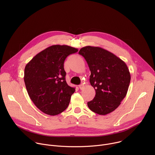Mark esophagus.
<instances>
[{
    "label": "esophagus",
    "instance_id": "34e87169",
    "mask_svg": "<svg viewBox=\"0 0 155 155\" xmlns=\"http://www.w3.org/2000/svg\"><path fill=\"white\" fill-rule=\"evenodd\" d=\"M79 88L80 90H82V89H83V87H84V85L83 84H80L79 86Z\"/></svg>",
    "mask_w": 155,
    "mask_h": 155
}]
</instances>
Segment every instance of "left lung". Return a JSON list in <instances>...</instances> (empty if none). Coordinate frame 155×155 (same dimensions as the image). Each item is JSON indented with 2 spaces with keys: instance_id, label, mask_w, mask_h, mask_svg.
I'll return each mask as SVG.
<instances>
[{
  "instance_id": "obj_1",
  "label": "left lung",
  "mask_w": 155,
  "mask_h": 155,
  "mask_svg": "<svg viewBox=\"0 0 155 155\" xmlns=\"http://www.w3.org/2000/svg\"><path fill=\"white\" fill-rule=\"evenodd\" d=\"M78 53L86 61L90 82L96 91L87 104L91 111L105 115L118 108L126 96L130 74L126 63L112 53L98 47L86 46Z\"/></svg>"
}]
</instances>
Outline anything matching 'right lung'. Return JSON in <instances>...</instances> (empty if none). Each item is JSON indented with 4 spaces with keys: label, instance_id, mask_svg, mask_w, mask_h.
I'll return each mask as SVG.
<instances>
[{
    "label": "right lung",
    "instance_id": "add662e5",
    "mask_svg": "<svg viewBox=\"0 0 155 155\" xmlns=\"http://www.w3.org/2000/svg\"><path fill=\"white\" fill-rule=\"evenodd\" d=\"M78 49L55 45L36 54L26 65L24 80L28 93L43 113L56 115L67 108L75 91L65 81L64 62Z\"/></svg>",
    "mask_w": 155,
    "mask_h": 155
}]
</instances>
